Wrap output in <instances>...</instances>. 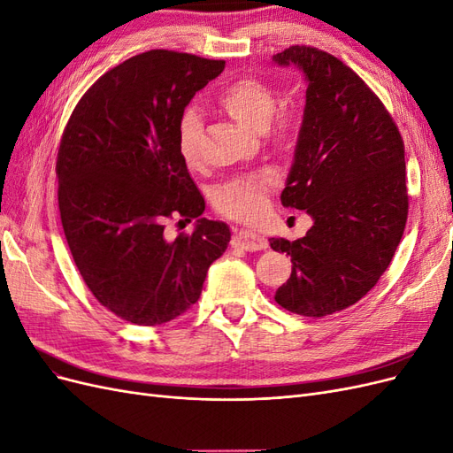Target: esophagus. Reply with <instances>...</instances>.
Wrapping results in <instances>:
<instances>
[{
    "label": "esophagus",
    "mask_w": 453,
    "mask_h": 453,
    "mask_svg": "<svg viewBox=\"0 0 453 453\" xmlns=\"http://www.w3.org/2000/svg\"><path fill=\"white\" fill-rule=\"evenodd\" d=\"M232 245H234V248H242L245 251H260L268 248V240L257 234V232L240 230L236 232L234 238H232Z\"/></svg>",
    "instance_id": "1"
}]
</instances>
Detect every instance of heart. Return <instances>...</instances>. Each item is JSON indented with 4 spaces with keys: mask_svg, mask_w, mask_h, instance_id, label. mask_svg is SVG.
<instances>
[{
    "mask_svg": "<svg viewBox=\"0 0 453 453\" xmlns=\"http://www.w3.org/2000/svg\"><path fill=\"white\" fill-rule=\"evenodd\" d=\"M225 111L242 125L265 130L280 149H293L298 138V115L289 107L276 111V90L257 75H242L217 96ZM177 150L188 168L202 162V119L195 107H187L177 122ZM273 181L270 175L234 177L215 190V210L234 221H255L266 210Z\"/></svg>",
    "mask_w": 453,
    "mask_h": 453,
    "instance_id": "heart-1",
    "label": "heart"
}]
</instances>
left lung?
Wrapping results in <instances>:
<instances>
[{
    "instance_id": "8db88e82",
    "label": "left lung",
    "mask_w": 453,
    "mask_h": 453,
    "mask_svg": "<svg viewBox=\"0 0 453 453\" xmlns=\"http://www.w3.org/2000/svg\"><path fill=\"white\" fill-rule=\"evenodd\" d=\"M273 60L298 65L308 81L281 203L313 217L304 238H270L293 260L276 303L323 318L361 300L399 248L408 219L404 143L386 105L333 54L293 45Z\"/></svg>"
}]
</instances>
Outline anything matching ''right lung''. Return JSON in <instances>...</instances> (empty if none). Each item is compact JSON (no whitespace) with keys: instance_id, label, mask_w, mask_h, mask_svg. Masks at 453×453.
Segmentation results:
<instances>
[{"instance_id":"add662e5","label":"right lung","mask_w":453,"mask_h":453,"mask_svg":"<svg viewBox=\"0 0 453 453\" xmlns=\"http://www.w3.org/2000/svg\"><path fill=\"white\" fill-rule=\"evenodd\" d=\"M225 60L155 49L105 72L64 128L58 208L75 266L98 303L135 325H162L198 303L230 242L199 219L170 241L163 228L198 218L203 196L177 150V122Z\"/></svg>"}]
</instances>
